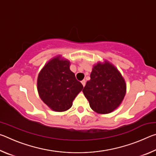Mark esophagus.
<instances>
[{"label": "esophagus", "mask_w": 156, "mask_h": 156, "mask_svg": "<svg viewBox=\"0 0 156 156\" xmlns=\"http://www.w3.org/2000/svg\"><path fill=\"white\" fill-rule=\"evenodd\" d=\"M81 83L83 85V87H84V86H85V84H86V80H83L81 81Z\"/></svg>", "instance_id": "esophagus-1"}]
</instances>
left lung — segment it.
Segmentation results:
<instances>
[{
  "label": "left lung",
  "mask_w": 156,
  "mask_h": 156,
  "mask_svg": "<svg viewBox=\"0 0 156 156\" xmlns=\"http://www.w3.org/2000/svg\"><path fill=\"white\" fill-rule=\"evenodd\" d=\"M83 92L92 110L100 114L112 112L125 98L126 84L114 65L107 60L94 65Z\"/></svg>",
  "instance_id": "obj_1"
}]
</instances>
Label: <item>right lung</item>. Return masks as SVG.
<instances>
[{"label": "right lung", "mask_w": 156, "mask_h": 156, "mask_svg": "<svg viewBox=\"0 0 156 156\" xmlns=\"http://www.w3.org/2000/svg\"><path fill=\"white\" fill-rule=\"evenodd\" d=\"M69 67V60L57 56L49 60L38 74L37 89L39 96L54 112L69 109L73 100L83 89Z\"/></svg>", "instance_id": "right-lung-1"}]
</instances>
